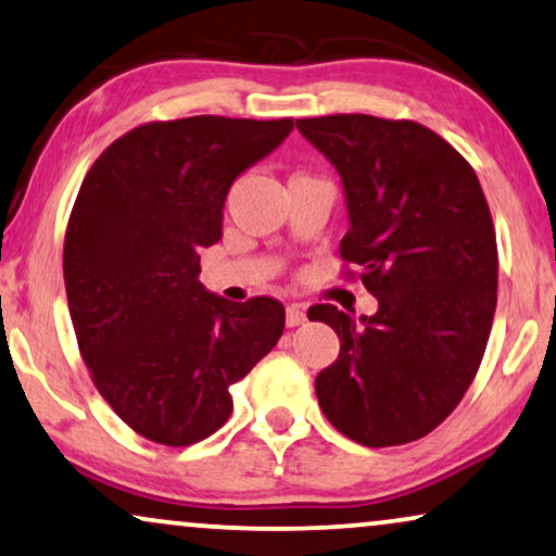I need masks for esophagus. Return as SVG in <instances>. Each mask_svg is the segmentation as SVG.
I'll return each instance as SVG.
<instances>
[{"instance_id": "34e87169", "label": "esophagus", "mask_w": 556, "mask_h": 556, "mask_svg": "<svg viewBox=\"0 0 556 556\" xmlns=\"http://www.w3.org/2000/svg\"><path fill=\"white\" fill-rule=\"evenodd\" d=\"M306 321V311H303L301 303H291V306L286 308V324L288 326H301Z\"/></svg>"}]
</instances>
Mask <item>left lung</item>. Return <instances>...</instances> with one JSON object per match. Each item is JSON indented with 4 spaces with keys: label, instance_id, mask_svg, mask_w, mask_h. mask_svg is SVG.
Listing matches in <instances>:
<instances>
[{
    "label": "left lung",
    "instance_id": "1",
    "mask_svg": "<svg viewBox=\"0 0 556 556\" xmlns=\"http://www.w3.org/2000/svg\"><path fill=\"white\" fill-rule=\"evenodd\" d=\"M295 126L344 181V278L379 301L359 321L331 303L308 308L341 341L316 377L318 405L354 443H413L458 407L489 344L498 248L481 181L417 121L337 113Z\"/></svg>",
    "mask_w": 556,
    "mask_h": 556
}]
</instances>
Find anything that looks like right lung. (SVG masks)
<instances>
[{"instance_id":"right-lung-1","label":"right lung","mask_w":556,"mask_h":556,"mask_svg":"<svg viewBox=\"0 0 556 556\" xmlns=\"http://www.w3.org/2000/svg\"><path fill=\"white\" fill-rule=\"evenodd\" d=\"M293 118L149 121L96 159L65 230L75 339L96 390L151 443L185 447L232 413L240 382L286 326L283 303H232L200 280L223 238L227 189L291 134Z\"/></svg>"}]
</instances>
